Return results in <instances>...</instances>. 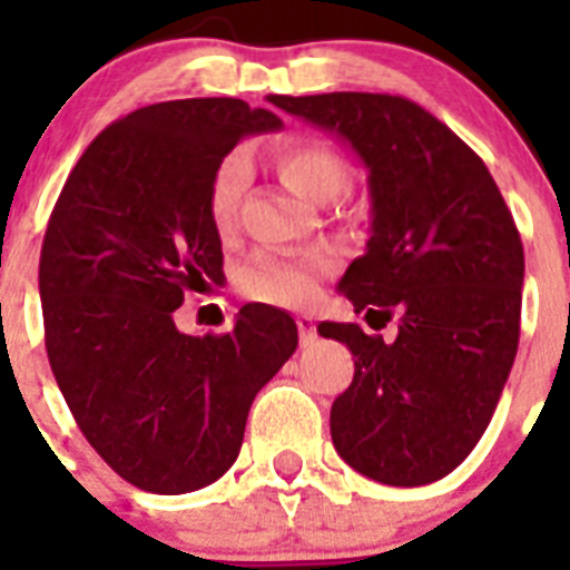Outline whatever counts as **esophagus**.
<instances>
[{
    "label": "esophagus",
    "instance_id": "1",
    "mask_svg": "<svg viewBox=\"0 0 570 570\" xmlns=\"http://www.w3.org/2000/svg\"><path fill=\"white\" fill-rule=\"evenodd\" d=\"M296 328H299V342H302V345H308V342H314L316 328H314V320H311V316H296Z\"/></svg>",
    "mask_w": 570,
    "mask_h": 570
}]
</instances>
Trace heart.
<instances>
[{
    "label": "heart",
    "mask_w": 570,
    "mask_h": 570,
    "mask_svg": "<svg viewBox=\"0 0 570 570\" xmlns=\"http://www.w3.org/2000/svg\"><path fill=\"white\" fill-rule=\"evenodd\" d=\"M271 159H274L282 183L311 203H328L347 185V168L342 156L316 139H299V136L282 139L271 150ZM245 179H248V168L239 156L223 159L210 179L208 216L219 234L230 230L234 225ZM325 271H331V256L325 254L288 256L276 254V250H262L242 268L239 291L250 299L271 302V305H296V302L314 296Z\"/></svg>",
    "instance_id": "heart-1"
}]
</instances>
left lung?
Masks as SVG:
<instances>
[{"label":"left lung","mask_w":570,"mask_h":570,"mask_svg":"<svg viewBox=\"0 0 570 570\" xmlns=\"http://www.w3.org/2000/svg\"><path fill=\"white\" fill-rule=\"evenodd\" d=\"M331 130L367 168L371 236L340 291L371 328L322 322L351 347L354 382L331 405L336 454L382 485L414 488L454 471L485 434L520 345V230L454 130L391 94L268 97Z\"/></svg>","instance_id":"8db88e82"}]
</instances>
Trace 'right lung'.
Returning a JSON list of instances; mask_svg holds the SVG:
<instances>
[{
    "label": "right lung",
    "instance_id": "right-lung-1",
    "mask_svg": "<svg viewBox=\"0 0 570 570\" xmlns=\"http://www.w3.org/2000/svg\"><path fill=\"white\" fill-rule=\"evenodd\" d=\"M282 119L230 97L116 119L57 199L39 256L50 371L85 440L130 485L188 493L239 456L259 387L296 351V322L245 305L228 334L174 325L185 291L223 282L208 188L242 136Z\"/></svg>",
    "mask_w": 570,
    "mask_h": 570
}]
</instances>
